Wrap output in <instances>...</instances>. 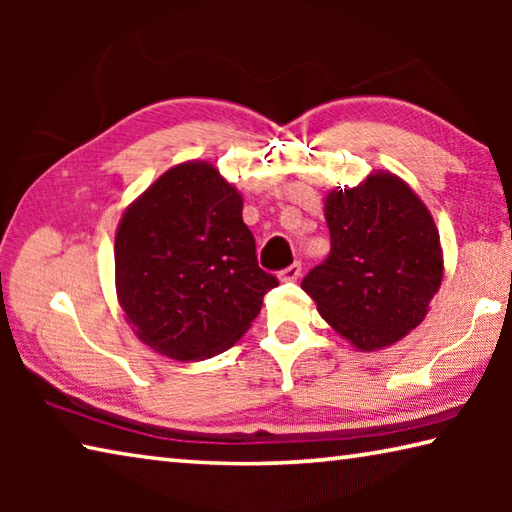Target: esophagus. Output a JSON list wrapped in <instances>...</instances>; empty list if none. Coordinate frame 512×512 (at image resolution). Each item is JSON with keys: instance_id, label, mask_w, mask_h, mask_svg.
Here are the masks:
<instances>
[{"instance_id": "1", "label": "esophagus", "mask_w": 512, "mask_h": 512, "mask_svg": "<svg viewBox=\"0 0 512 512\" xmlns=\"http://www.w3.org/2000/svg\"><path fill=\"white\" fill-rule=\"evenodd\" d=\"M300 273H302V264H300V262H293L291 266L282 268V271H280V280H284V282H293V280H298Z\"/></svg>"}]
</instances>
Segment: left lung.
Returning a JSON list of instances; mask_svg holds the SVG:
<instances>
[{
	"instance_id": "8db88e82",
	"label": "left lung",
	"mask_w": 512,
	"mask_h": 512,
	"mask_svg": "<svg viewBox=\"0 0 512 512\" xmlns=\"http://www.w3.org/2000/svg\"><path fill=\"white\" fill-rule=\"evenodd\" d=\"M332 248L302 280L329 325L359 350L400 341L422 323L443 280L431 214L391 173L325 198Z\"/></svg>"
}]
</instances>
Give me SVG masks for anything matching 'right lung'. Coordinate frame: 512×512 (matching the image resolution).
<instances>
[{
  "label": "right lung",
  "mask_w": 512,
  "mask_h": 512,
  "mask_svg": "<svg viewBox=\"0 0 512 512\" xmlns=\"http://www.w3.org/2000/svg\"><path fill=\"white\" fill-rule=\"evenodd\" d=\"M239 192L212 164L185 162L128 207L115 239L119 305L135 334L176 361L239 341L277 277L257 264Z\"/></svg>",
  "instance_id": "right-lung-1"
}]
</instances>
